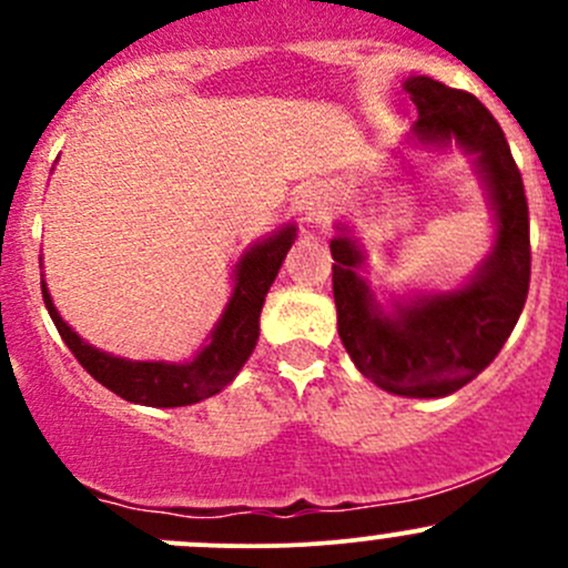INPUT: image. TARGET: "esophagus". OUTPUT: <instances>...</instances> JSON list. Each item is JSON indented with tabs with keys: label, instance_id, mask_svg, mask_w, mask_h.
I'll list each match as a JSON object with an SVG mask.
<instances>
[{
	"label": "esophagus",
	"instance_id": "esophagus-1",
	"mask_svg": "<svg viewBox=\"0 0 568 568\" xmlns=\"http://www.w3.org/2000/svg\"><path fill=\"white\" fill-rule=\"evenodd\" d=\"M294 209L300 211L307 222L324 220L332 209V197L324 186H318V183H302L294 192Z\"/></svg>",
	"mask_w": 568,
	"mask_h": 568
}]
</instances>
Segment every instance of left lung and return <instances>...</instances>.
<instances>
[{"label": "left lung", "instance_id": "8db88e82", "mask_svg": "<svg viewBox=\"0 0 568 568\" xmlns=\"http://www.w3.org/2000/svg\"><path fill=\"white\" fill-rule=\"evenodd\" d=\"M406 93L420 112L415 134L423 142L456 140L464 151L478 153L495 205V250L464 288L385 316L357 274L363 252L341 236L329 244L332 294L337 332L359 374L387 393L443 398L473 382L517 326L530 288L528 197L500 123L473 93L428 77L409 79Z\"/></svg>", "mask_w": 568, "mask_h": 568}]
</instances>
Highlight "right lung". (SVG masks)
Instances as JSON below:
<instances>
[{
    "mask_svg": "<svg viewBox=\"0 0 568 568\" xmlns=\"http://www.w3.org/2000/svg\"><path fill=\"white\" fill-rule=\"evenodd\" d=\"M296 236V227H285L277 236L255 244L247 255L242 257L236 268V291L227 302L225 316L216 324L211 343L186 365L173 363H131V359L112 357V354L99 352L88 346L65 321L57 313L49 291L43 283V302L49 307V316L54 321L57 332L71 348L73 357L79 359L84 371L95 382L112 390L114 395L134 404L145 406H189L209 395L220 393L222 387L231 385L233 376L239 374L257 343V321H261V307L266 300V291L272 288L280 266L285 261V252L291 250Z\"/></svg>",
    "mask_w": 568,
    "mask_h": 568,
    "instance_id": "obj_1",
    "label": "right lung"
}]
</instances>
